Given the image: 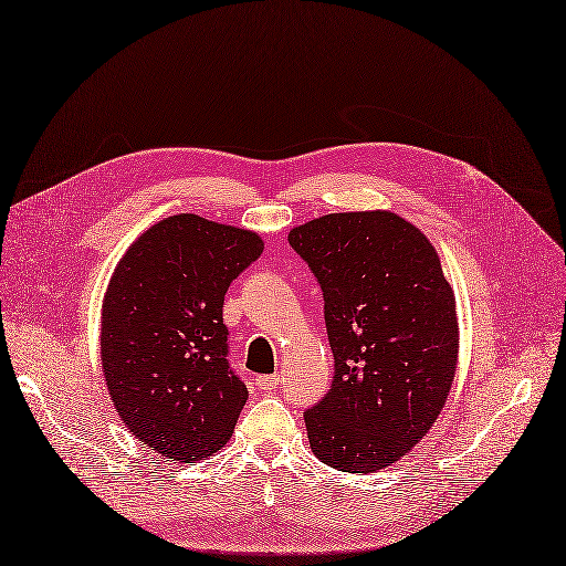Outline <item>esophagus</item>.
<instances>
[{"mask_svg":"<svg viewBox=\"0 0 566 566\" xmlns=\"http://www.w3.org/2000/svg\"><path fill=\"white\" fill-rule=\"evenodd\" d=\"M280 384H282V377H280V375H263V377H256V386H259L261 390H275Z\"/></svg>","mask_w":566,"mask_h":566,"instance_id":"1","label":"esophagus"}]
</instances>
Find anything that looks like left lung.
Wrapping results in <instances>:
<instances>
[{
  "mask_svg": "<svg viewBox=\"0 0 566 566\" xmlns=\"http://www.w3.org/2000/svg\"><path fill=\"white\" fill-rule=\"evenodd\" d=\"M324 291L335 358L305 411L312 453L349 474L398 462L430 432L458 365L455 293L432 242L390 210L333 212L289 231Z\"/></svg>",
  "mask_w": 566,
  "mask_h": 566,
  "instance_id": "obj_1",
  "label": "left lung"
}]
</instances>
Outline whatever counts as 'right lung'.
<instances>
[{"mask_svg": "<svg viewBox=\"0 0 566 566\" xmlns=\"http://www.w3.org/2000/svg\"><path fill=\"white\" fill-rule=\"evenodd\" d=\"M263 252L259 233L174 214L115 265L102 305V367L127 430L178 462L233 434L248 386L229 367L224 296Z\"/></svg>", "mask_w": 566, "mask_h": 566, "instance_id": "obj_1", "label": "right lung"}]
</instances>
